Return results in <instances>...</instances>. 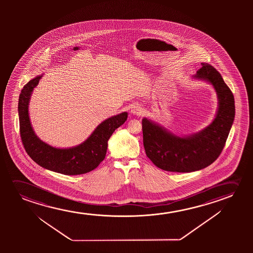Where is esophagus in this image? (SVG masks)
Instances as JSON below:
<instances>
[{
  "instance_id": "esophagus-1",
  "label": "esophagus",
  "mask_w": 253,
  "mask_h": 253,
  "mask_svg": "<svg viewBox=\"0 0 253 253\" xmlns=\"http://www.w3.org/2000/svg\"><path fill=\"white\" fill-rule=\"evenodd\" d=\"M130 113H131L132 115H134V116H140V115L143 114V109H142L141 105L135 104V105L132 106L131 110H130Z\"/></svg>"
}]
</instances>
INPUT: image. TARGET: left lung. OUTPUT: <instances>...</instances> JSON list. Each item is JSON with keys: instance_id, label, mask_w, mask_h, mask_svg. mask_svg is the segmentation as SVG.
Returning a JSON list of instances; mask_svg holds the SVG:
<instances>
[{"instance_id": "8db88e82", "label": "left lung", "mask_w": 253, "mask_h": 253, "mask_svg": "<svg viewBox=\"0 0 253 253\" xmlns=\"http://www.w3.org/2000/svg\"><path fill=\"white\" fill-rule=\"evenodd\" d=\"M192 77L214 89L218 107L206 128L189 135H178L159 123L142 118L143 145L152 163L166 171L189 173L211 165L220 155L235 118L234 97L221 75L208 63Z\"/></svg>"}]
</instances>
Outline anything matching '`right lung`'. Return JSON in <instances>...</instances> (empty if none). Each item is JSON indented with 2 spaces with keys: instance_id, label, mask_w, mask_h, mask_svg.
<instances>
[{
  "instance_id": "obj_1",
  "label": "right lung",
  "mask_w": 253,
  "mask_h": 253,
  "mask_svg": "<svg viewBox=\"0 0 253 253\" xmlns=\"http://www.w3.org/2000/svg\"><path fill=\"white\" fill-rule=\"evenodd\" d=\"M44 74L35 77L21 90L18 113L22 143L28 156L45 169L66 175H78L95 169L105 158L108 141L116 128L125 124L128 113L112 116L97 125L85 141L69 148H56L35 134L29 117V103L35 87Z\"/></svg>"
}]
</instances>
